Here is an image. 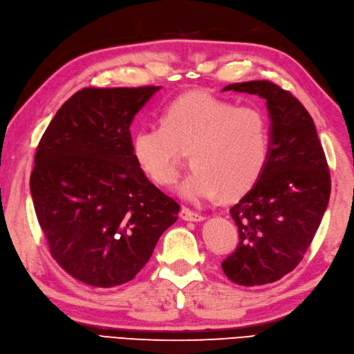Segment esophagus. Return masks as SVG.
I'll use <instances>...</instances> for the list:
<instances>
[{
	"label": "esophagus",
	"instance_id": "1",
	"mask_svg": "<svg viewBox=\"0 0 354 354\" xmlns=\"http://www.w3.org/2000/svg\"><path fill=\"white\" fill-rule=\"evenodd\" d=\"M179 216L183 220H185V221H202L205 216L202 215V214H198V212H194V211H192V209H188V207H183V209H180V214H179Z\"/></svg>",
	"mask_w": 354,
	"mask_h": 354
}]
</instances>
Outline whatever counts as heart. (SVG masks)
<instances>
[{"instance_id": "b5f03b06", "label": "heart", "mask_w": 354, "mask_h": 354, "mask_svg": "<svg viewBox=\"0 0 354 354\" xmlns=\"http://www.w3.org/2000/svg\"><path fill=\"white\" fill-rule=\"evenodd\" d=\"M270 130L257 107H236L206 91L178 97L162 111L161 122L145 124L133 136V157L153 184L174 185L183 152L193 170L178 193L201 203L221 192L224 197L245 194L266 167Z\"/></svg>"}]
</instances>
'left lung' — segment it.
Returning <instances> with one entry per match:
<instances>
[{
  "label": "left lung",
  "instance_id": "obj_1",
  "mask_svg": "<svg viewBox=\"0 0 354 354\" xmlns=\"http://www.w3.org/2000/svg\"><path fill=\"white\" fill-rule=\"evenodd\" d=\"M223 91L266 100L270 148L260 179L230 207L239 245L221 268L233 283L261 286L283 278L302 260L330 196V175L311 115L288 91L269 80Z\"/></svg>",
  "mask_w": 354,
  "mask_h": 354
}]
</instances>
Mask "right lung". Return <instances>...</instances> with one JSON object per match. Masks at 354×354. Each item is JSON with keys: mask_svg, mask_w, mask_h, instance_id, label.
<instances>
[{"mask_svg": "<svg viewBox=\"0 0 354 354\" xmlns=\"http://www.w3.org/2000/svg\"><path fill=\"white\" fill-rule=\"evenodd\" d=\"M161 86L84 88L61 106L30 179L52 257L94 287L127 283L147 265L179 205L136 162L130 125Z\"/></svg>", "mask_w": 354, "mask_h": 354, "instance_id": "obj_1", "label": "right lung"}]
</instances>
